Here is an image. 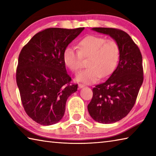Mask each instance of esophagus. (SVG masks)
Returning <instances> with one entry per match:
<instances>
[{
  "mask_svg": "<svg viewBox=\"0 0 156 156\" xmlns=\"http://www.w3.org/2000/svg\"><path fill=\"white\" fill-rule=\"evenodd\" d=\"M84 87H85V85H84V84H78V87H79V89L83 88Z\"/></svg>",
  "mask_w": 156,
  "mask_h": 156,
  "instance_id": "obj_1",
  "label": "esophagus"
}]
</instances>
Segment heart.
I'll return each instance as SVG.
<instances>
[{
	"mask_svg": "<svg viewBox=\"0 0 156 156\" xmlns=\"http://www.w3.org/2000/svg\"><path fill=\"white\" fill-rule=\"evenodd\" d=\"M78 50L68 46L64 49L62 59L65 65L72 71L80 68L82 58H89L86 69L76 75L75 80L84 84H94L100 77H107L115 69L120 56L117 43L103 37L88 36L79 42Z\"/></svg>",
	"mask_w": 156,
	"mask_h": 156,
	"instance_id": "1",
	"label": "heart"
}]
</instances>
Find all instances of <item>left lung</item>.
<instances>
[{
    "label": "left lung",
    "mask_w": 156,
    "mask_h": 156,
    "mask_svg": "<svg viewBox=\"0 0 156 156\" xmlns=\"http://www.w3.org/2000/svg\"><path fill=\"white\" fill-rule=\"evenodd\" d=\"M91 30L110 36L120 50L119 62L105 83L93 89V98L87 109L98 122L111 124L130 112L143 83L142 57L130 36L114 28L94 27Z\"/></svg>",
    "instance_id": "obj_1"
}]
</instances>
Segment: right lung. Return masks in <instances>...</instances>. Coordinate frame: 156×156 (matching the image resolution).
Segmentation results:
<instances>
[{
    "label": "right lung",
    "mask_w": 156,
    "mask_h": 156,
    "mask_svg": "<svg viewBox=\"0 0 156 156\" xmlns=\"http://www.w3.org/2000/svg\"><path fill=\"white\" fill-rule=\"evenodd\" d=\"M84 29H46L21 50L16 70L21 101L27 114L40 125L58 122L67 98L77 91L78 84H69L62 54Z\"/></svg>",
    "instance_id": "1"
}]
</instances>
